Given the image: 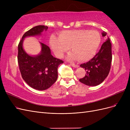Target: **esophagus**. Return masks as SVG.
Masks as SVG:
<instances>
[{"label":"esophagus","instance_id":"1","mask_svg":"<svg viewBox=\"0 0 130 130\" xmlns=\"http://www.w3.org/2000/svg\"><path fill=\"white\" fill-rule=\"evenodd\" d=\"M70 66H72L73 67H74V68H78V67H79V66H78V65H77V64H73V63H70Z\"/></svg>","mask_w":130,"mask_h":130}]
</instances>
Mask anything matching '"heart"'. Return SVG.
I'll list each match as a JSON object with an SVG mask.
<instances>
[{
  "label": "heart",
  "instance_id": "b5f03b06",
  "mask_svg": "<svg viewBox=\"0 0 130 130\" xmlns=\"http://www.w3.org/2000/svg\"><path fill=\"white\" fill-rule=\"evenodd\" d=\"M101 40V35L96 31L73 30L63 31L58 37L52 35L50 43L54 54L62 56L70 48L72 53L68 55L70 60L78 58L80 61L90 60L96 54Z\"/></svg>",
  "mask_w": 130,
  "mask_h": 130
}]
</instances>
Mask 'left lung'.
<instances>
[{
    "mask_svg": "<svg viewBox=\"0 0 130 130\" xmlns=\"http://www.w3.org/2000/svg\"><path fill=\"white\" fill-rule=\"evenodd\" d=\"M101 34L103 37L107 35L105 31ZM111 47L108 37L94 57L88 62L80 65L86 72L85 76L79 80L81 83L89 86H96L105 80L111 69L112 58Z\"/></svg>",
    "mask_w": 130,
    "mask_h": 130,
    "instance_id": "left-lung-1",
    "label": "left lung"
}]
</instances>
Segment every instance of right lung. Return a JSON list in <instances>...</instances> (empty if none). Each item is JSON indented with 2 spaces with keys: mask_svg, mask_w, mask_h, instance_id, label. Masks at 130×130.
Listing matches in <instances>:
<instances>
[{
  "mask_svg": "<svg viewBox=\"0 0 130 130\" xmlns=\"http://www.w3.org/2000/svg\"><path fill=\"white\" fill-rule=\"evenodd\" d=\"M48 28L44 25L32 27L24 34L18 46V62L22 78L31 87L39 90L47 89L56 82L58 67L63 61L54 57L49 47L41 42L40 53L31 55L24 50L23 42L26 37L41 36Z\"/></svg>",
  "mask_w": 130,
  "mask_h": 130,
  "instance_id": "add662e5",
  "label": "right lung"
}]
</instances>
